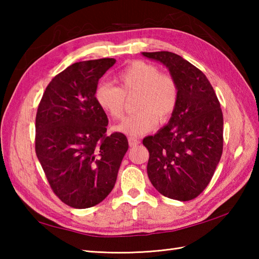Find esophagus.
Wrapping results in <instances>:
<instances>
[{"label":"esophagus","mask_w":259,"mask_h":259,"mask_svg":"<svg viewBox=\"0 0 259 259\" xmlns=\"http://www.w3.org/2000/svg\"><path fill=\"white\" fill-rule=\"evenodd\" d=\"M128 142L130 147H137L140 144V140L138 138H135V137H129Z\"/></svg>","instance_id":"34e87169"}]
</instances>
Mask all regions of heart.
<instances>
[{
	"label": "heart",
	"mask_w": 259,
	"mask_h": 259,
	"mask_svg": "<svg viewBox=\"0 0 259 259\" xmlns=\"http://www.w3.org/2000/svg\"><path fill=\"white\" fill-rule=\"evenodd\" d=\"M117 81L119 88L100 82L95 100L102 111L118 120L124 114L125 97L138 93L135 103L138 112L115 125L118 133L137 137L171 119L179 101V85L171 74L160 72L155 64L136 60L120 71Z\"/></svg>",
	"instance_id": "obj_1"
}]
</instances>
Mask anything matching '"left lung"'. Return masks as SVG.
I'll list each match as a JSON object with an SVG mask.
<instances>
[{
  "label": "left lung",
  "instance_id": "1",
  "mask_svg": "<svg viewBox=\"0 0 259 259\" xmlns=\"http://www.w3.org/2000/svg\"><path fill=\"white\" fill-rule=\"evenodd\" d=\"M166 65L179 85L178 106L167 125L142 144L147 172L164 197L188 201L205 190L221 160L224 119L216 93L201 71L172 52H142Z\"/></svg>",
  "mask_w": 259,
  "mask_h": 259
}]
</instances>
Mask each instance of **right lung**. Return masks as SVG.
<instances>
[{"label":"right lung","instance_id":"obj_1","mask_svg":"<svg viewBox=\"0 0 259 259\" xmlns=\"http://www.w3.org/2000/svg\"><path fill=\"white\" fill-rule=\"evenodd\" d=\"M115 63L104 58L71 64L48 84L35 118V153L58 198L84 209L113 189L128 150L126 137L107 135L108 118L95 100L99 79Z\"/></svg>","mask_w":259,"mask_h":259}]
</instances>
